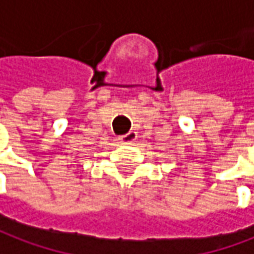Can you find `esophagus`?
<instances>
[{
    "mask_svg": "<svg viewBox=\"0 0 254 254\" xmlns=\"http://www.w3.org/2000/svg\"><path fill=\"white\" fill-rule=\"evenodd\" d=\"M120 139L121 143H124V144H132L136 139H137V132H134V130H129L127 134H122L118 137Z\"/></svg>",
    "mask_w": 254,
    "mask_h": 254,
    "instance_id": "34e87169",
    "label": "esophagus"
}]
</instances>
